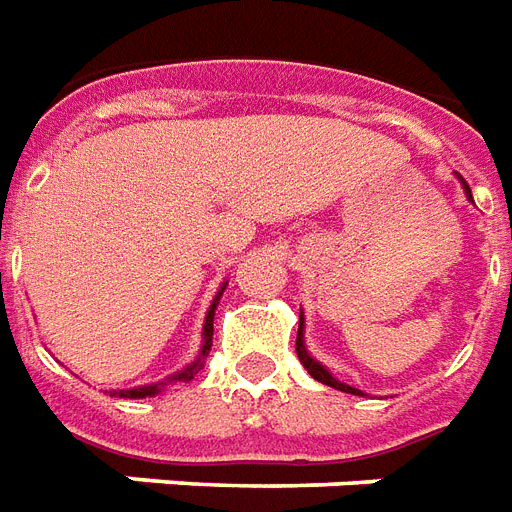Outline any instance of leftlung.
Listing matches in <instances>:
<instances>
[{
	"label": "left lung",
	"mask_w": 512,
	"mask_h": 512,
	"mask_svg": "<svg viewBox=\"0 0 512 512\" xmlns=\"http://www.w3.org/2000/svg\"><path fill=\"white\" fill-rule=\"evenodd\" d=\"M461 184H464V192H467V198L472 200V189H469V184L464 179H461ZM295 352H298V358H301V363H304V369L309 374H312L314 380L323 382V385H331V388H336V391H344V393H355V396H363L361 391H355L352 385H344V382H339L336 377H333L328 369H325L323 363L314 361L312 355L306 352L304 347V312H301V323H298V339H295Z\"/></svg>",
	"instance_id": "8db88e82"
}]
</instances>
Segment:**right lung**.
I'll return each instance as SVG.
<instances>
[{"mask_svg": "<svg viewBox=\"0 0 512 512\" xmlns=\"http://www.w3.org/2000/svg\"><path fill=\"white\" fill-rule=\"evenodd\" d=\"M222 293H225V285H222V290L217 293V298L211 301V306H208V314H206V323H203V347H200V355L198 361L189 363L187 369L179 374H173V377H168L165 382H154V385H140V388H130V391H113L111 396H124V399H146V396H154V393H160L168 382H176V380H192L195 374L200 372V366H203V358L208 355V350H211V336H214V309H217L219 298H222Z\"/></svg>", "mask_w": 512, "mask_h": 512, "instance_id": "add662e5", "label": "right lung"}]
</instances>
